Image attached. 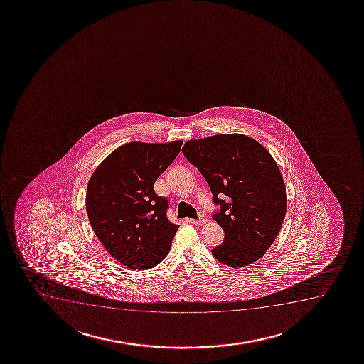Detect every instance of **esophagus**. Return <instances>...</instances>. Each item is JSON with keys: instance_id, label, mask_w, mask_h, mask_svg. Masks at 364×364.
<instances>
[{"instance_id": "34e87169", "label": "esophagus", "mask_w": 364, "mask_h": 364, "mask_svg": "<svg viewBox=\"0 0 364 364\" xmlns=\"http://www.w3.org/2000/svg\"><path fill=\"white\" fill-rule=\"evenodd\" d=\"M188 222L193 223V224H195V225H202V224H205V218L201 217L200 219H190Z\"/></svg>"}]
</instances>
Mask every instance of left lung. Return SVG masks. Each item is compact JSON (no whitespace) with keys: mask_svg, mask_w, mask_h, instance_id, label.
Instances as JSON below:
<instances>
[{"mask_svg":"<svg viewBox=\"0 0 364 364\" xmlns=\"http://www.w3.org/2000/svg\"><path fill=\"white\" fill-rule=\"evenodd\" d=\"M183 154L219 205L212 218L223 228L224 241L212 250L214 258L232 268L258 261L278 236L287 212V190L273 157L242 134L190 140Z\"/></svg>","mask_w":364,"mask_h":364,"instance_id":"obj_1","label":"left lung"}]
</instances>
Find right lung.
Here are the masks:
<instances>
[{"instance_id":"add662e5","label":"right lung","mask_w":364,"mask_h":364,"mask_svg":"<svg viewBox=\"0 0 364 364\" xmlns=\"http://www.w3.org/2000/svg\"><path fill=\"white\" fill-rule=\"evenodd\" d=\"M183 142H129L91 176L86 212L109 255L130 269L154 268L166 258L178 225L167 218L168 200L154 184L179 154Z\"/></svg>"}]
</instances>
